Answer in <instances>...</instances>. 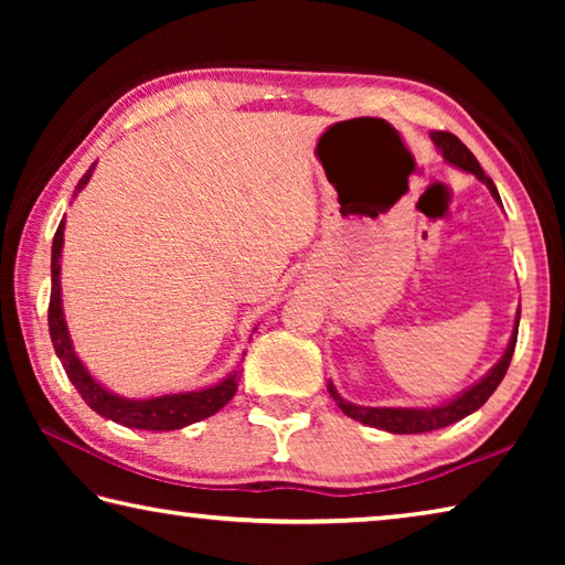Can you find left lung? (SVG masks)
<instances>
[{"mask_svg": "<svg viewBox=\"0 0 565 565\" xmlns=\"http://www.w3.org/2000/svg\"><path fill=\"white\" fill-rule=\"evenodd\" d=\"M431 139H434L436 149L444 154L446 164L468 171V174H473L478 181H483V184L489 186L491 196L501 204L499 189H495L493 181L483 174L481 164H478L476 157L468 151V147L461 139L454 137V134H448V131H431ZM519 321H521V309L515 311V323H513L509 347H505L499 363H493V366L489 369V374L478 379L473 386H468L466 391H461V394H456L448 401H441V404H436V406H416V408H411V406H359V404H351V401L343 398L331 381H329V394L349 418L361 420V424L381 428V431H388V434H426V431H436V428L451 426V424H456V420H461L468 414H473V411L481 408L486 401H489L493 391L499 388V384L505 376V371H509V363H511L513 349H515V339H519Z\"/></svg>", "mask_w": 565, "mask_h": 565, "instance_id": "obj_1", "label": "left lung"}]
</instances>
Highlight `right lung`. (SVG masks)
I'll return each instance as SVG.
<instances>
[{"label": "right lung", "mask_w": 565, "mask_h": 565, "mask_svg": "<svg viewBox=\"0 0 565 565\" xmlns=\"http://www.w3.org/2000/svg\"><path fill=\"white\" fill-rule=\"evenodd\" d=\"M97 161L87 169V174L79 179V184L74 189V196L89 184ZM64 218L56 228L54 242H52V299H50V337L54 343L56 356H60L66 376L79 391V396L87 401L92 411H97L99 416L117 420V424L127 428H145V431H174V428H184L196 420L214 416L218 408H224L228 401L234 398L238 386V374L242 369H234L232 374H226L222 381L196 388V391H179V394H161L149 398H127L109 391L97 379L89 374V369L84 366L82 359L76 356L74 343L66 329L64 319V306H62V248H64Z\"/></svg>", "instance_id": "1"}]
</instances>
